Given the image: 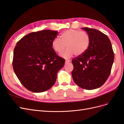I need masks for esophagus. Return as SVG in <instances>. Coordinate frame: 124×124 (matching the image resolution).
<instances>
[{
  "instance_id": "34e87169",
  "label": "esophagus",
  "mask_w": 124,
  "mask_h": 124,
  "mask_svg": "<svg viewBox=\"0 0 124 124\" xmlns=\"http://www.w3.org/2000/svg\"><path fill=\"white\" fill-rule=\"evenodd\" d=\"M70 62V60H68V59H66L65 61V63H69Z\"/></svg>"
}]
</instances>
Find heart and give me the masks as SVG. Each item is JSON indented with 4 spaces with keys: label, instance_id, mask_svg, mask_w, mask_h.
Here are the masks:
<instances>
[{
    "label": "heart",
    "instance_id": "1",
    "mask_svg": "<svg viewBox=\"0 0 124 124\" xmlns=\"http://www.w3.org/2000/svg\"><path fill=\"white\" fill-rule=\"evenodd\" d=\"M60 40L54 39L52 47L57 53H61L62 57L69 58L74 54L81 56L87 51L91 43V38L87 32L76 29H69L63 31L59 36Z\"/></svg>",
    "mask_w": 124,
    "mask_h": 124
}]
</instances>
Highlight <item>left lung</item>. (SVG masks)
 Segmentation results:
<instances>
[{"instance_id":"obj_1","label":"left lung","mask_w":124,"mask_h":124,"mask_svg":"<svg viewBox=\"0 0 124 124\" xmlns=\"http://www.w3.org/2000/svg\"><path fill=\"white\" fill-rule=\"evenodd\" d=\"M88 33L91 43L85 53L72 60L74 82L82 88L92 90L102 86L109 77L114 54L108 37L98 30L82 28Z\"/></svg>"}]
</instances>
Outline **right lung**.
Returning a JSON list of instances; mask_svg holds the SVG:
<instances>
[{
	"mask_svg": "<svg viewBox=\"0 0 124 124\" xmlns=\"http://www.w3.org/2000/svg\"><path fill=\"white\" fill-rule=\"evenodd\" d=\"M58 31L43 30L33 32L18 41L14 49L12 65L24 87L34 93L46 91L56 82L58 71L65 60L52 47Z\"/></svg>",
	"mask_w": 124,
	"mask_h": 124,
	"instance_id": "obj_1",
	"label": "right lung"
}]
</instances>
